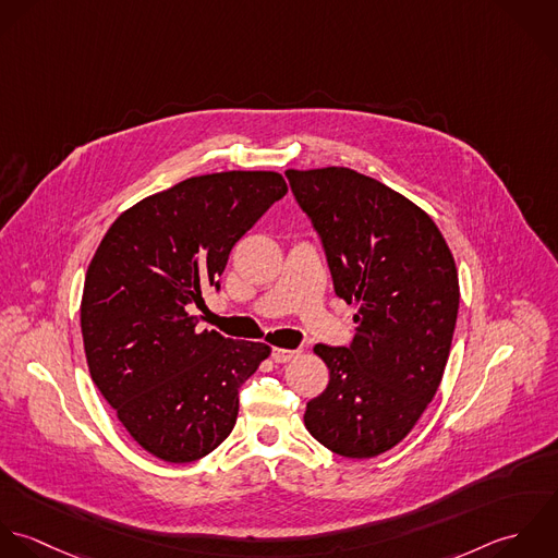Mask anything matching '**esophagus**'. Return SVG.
<instances>
[{
  "label": "esophagus",
  "instance_id": "1",
  "mask_svg": "<svg viewBox=\"0 0 558 558\" xmlns=\"http://www.w3.org/2000/svg\"><path fill=\"white\" fill-rule=\"evenodd\" d=\"M300 355V351H293V349H280V347H274V351H271V357H274V362H278V364H284V362H291L293 357H298Z\"/></svg>",
  "mask_w": 558,
  "mask_h": 558
}]
</instances>
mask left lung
I'll return each mask as SVG.
<instances>
[{"label":"left lung","instance_id":"1","mask_svg":"<svg viewBox=\"0 0 558 558\" xmlns=\"http://www.w3.org/2000/svg\"><path fill=\"white\" fill-rule=\"evenodd\" d=\"M287 179L322 236L336 295L357 306L349 347L315 344L330 381L304 423L336 454L377 457L440 388L459 308L454 258L421 207L371 177L332 166Z\"/></svg>","mask_w":558,"mask_h":558}]
</instances>
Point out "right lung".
Wrapping results in <instances>:
<instances>
[{"instance_id": "right-lung-1", "label": "right lung", "mask_w": 558, "mask_h": 558, "mask_svg": "<svg viewBox=\"0 0 558 558\" xmlns=\"http://www.w3.org/2000/svg\"><path fill=\"white\" fill-rule=\"evenodd\" d=\"M278 172H216L153 194L110 226L86 271L82 335L90 377L129 436L187 463L232 432L239 388L265 342L198 332L190 306L220 289L232 245L287 194Z\"/></svg>"}]
</instances>
